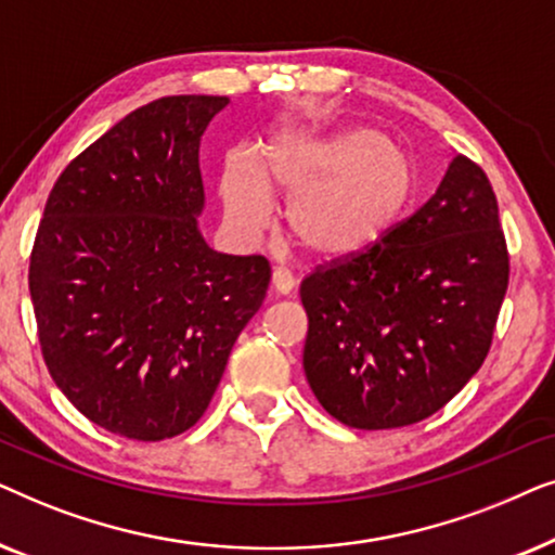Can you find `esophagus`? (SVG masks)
Returning a JSON list of instances; mask_svg holds the SVG:
<instances>
[{"label":"esophagus","mask_w":555,"mask_h":555,"mask_svg":"<svg viewBox=\"0 0 555 555\" xmlns=\"http://www.w3.org/2000/svg\"><path fill=\"white\" fill-rule=\"evenodd\" d=\"M293 287H295V280L291 272L283 268L272 270V291H275L278 295H291Z\"/></svg>","instance_id":"esophagus-1"}]
</instances>
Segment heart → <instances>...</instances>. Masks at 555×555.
Returning a JSON list of instances; mask_svg holds the SVG:
<instances>
[{
	"instance_id": "1",
	"label": "heart",
	"mask_w": 555,
	"mask_h": 555,
	"mask_svg": "<svg viewBox=\"0 0 555 555\" xmlns=\"http://www.w3.org/2000/svg\"><path fill=\"white\" fill-rule=\"evenodd\" d=\"M409 158L374 128L283 135L255 166L232 156L222 171L230 222L242 234L264 230L270 196L291 202L287 230L302 253L344 260L374 247L412 199Z\"/></svg>"
}]
</instances>
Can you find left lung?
<instances>
[{
  "label": "left lung",
  "mask_w": 555,
  "mask_h": 555,
  "mask_svg": "<svg viewBox=\"0 0 555 555\" xmlns=\"http://www.w3.org/2000/svg\"><path fill=\"white\" fill-rule=\"evenodd\" d=\"M507 275L495 192L457 154L412 217L300 283L302 369L315 399L353 429H397L439 412L482 366Z\"/></svg>",
  "instance_id": "8db88e82"
}]
</instances>
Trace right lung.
<instances>
[{
  "label": "right lung",
  "instance_id": "right-lung-1",
  "mask_svg": "<svg viewBox=\"0 0 555 555\" xmlns=\"http://www.w3.org/2000/svg\"><path fill=\"white\" fill-rule=\"evenodd\" d=\"M224 95L151 101L73 158L29 255L52 382L113 435L158 442L194 427L264 300L262 255L215 253L196 230L199 141Z\"/></svg>",
  "mask_w": 555,
  "mask_h": 555
}]
</instances>
